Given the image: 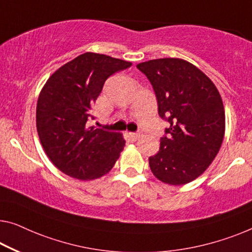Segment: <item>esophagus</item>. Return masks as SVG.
<instances>
[{
    "label": "esophagus",
    "instance_id": "1",
    "mask_svg": "<svg viewBox=\"0 0 252 252\" xmlns=\"http://www.w3.org/2000/svg\"><path fill=\"white\" fill-rule=\"evenodd\" d=\"M129 137L132 139V140L136 141V140H138L139 138H140V133H138V132H130L129 133Z\"/></svg>",
    "mask_w": 252,
    "mask_h": 252
}]
</instances>
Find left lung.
<instances>
[{
	"label": "left lung",
	"mask_w": 252,
	"mask_h": 252,
	"mask_svg": "<svg viewBox=\"0 0 252 252\" xmlns=\"http://www.w3.org/2000/svg\"><path fill=\"white\" fill-rule=\"evenodd\" d=\"M155 92L158 114L170 123L149 166L159 181L181 186L207 170L222 146L223 100L206 74L182 59L139 63Z\"/></svg>",
	"instance_id": "1"
}]
</instances>
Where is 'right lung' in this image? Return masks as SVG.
Wrapping results in <instances>:
<instances>
[{
	"label": "right lung",
	"instance_id": "add662e5",
	"mask_svg": "<svg viewBox=\"0 0 252 252\" xmlns=\"http://www.w3.org/2000/svg\"><path fill=\"white\" fill-rule=\"evenodd\" d=\"M132 63L87 52L48 78L36 108L37 132L48 158L78 180H94L112 170L125 148L119 132L87 127L92 106L108 77Z\"/></svg>",
	"mask_w": 252,
	"mask_h": 252
}]
</instances>
